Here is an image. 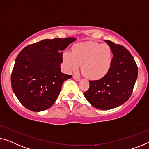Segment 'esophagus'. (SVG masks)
I'll return each instance as SVG.
<instances>
[{"label": "esophagus", "instance_id": "obj_1", "mask_svg": "<svg viewBox=\"0 0 149 149\" xmlns=\"http://www.w3.org/2000/svg\"><path fill=\"white\" fill-rule=\"evenodd\" d=\"M73 77H74V79H75V81H79V80H80V77H79V76H77V75H74Z\"/></svg>", "mask_w": 149, "mask_h": 149}]
</instances>
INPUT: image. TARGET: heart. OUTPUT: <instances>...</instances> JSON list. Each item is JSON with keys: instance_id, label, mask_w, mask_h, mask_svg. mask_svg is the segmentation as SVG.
Returning a JSON list of instances; mask_svg holds the SVG:
<instances>
[{"instance_id": "heart-1", "label": "heart", "mask_w": 149, "mask_h": 149, "mask_svg": "<svg viewBox=\"0 0 149 149\" xmlns=\"http://www.w3.org/2000/svg\"><path fill=\"white\" fill-rule=\"evenodd\" d=\"M63 63L70 72H77L82 65V72L90 79H97L104 77L110 70L112 52L109 46L93 42L77 44L73 52H64Z\"/></svg>"}]
</instances>
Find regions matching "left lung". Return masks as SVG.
Here are the masks:
<instances>
[{
  "label": "left lung",
  "instance_id": "8db88e82",
  "mask_svg": "<svg viewBox=\"0 0 149 149\" xmlns=\"http://www.w3.org/2000/svg\"><path fill=\"white\" fill-rule=\"evenodd\" d=\"M113 56L110 70L98 80L89 81L84 96L94 107L109 110L117 107L130 97L138 77V67L131 53L121 45L104 40Z\"/></svg>",
  "mask_w": 149,
  "mask_h": 149
}]
</instances>
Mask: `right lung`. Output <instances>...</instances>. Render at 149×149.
Returning a JSON list of instances; mask_svg holds the SVG:
<instances>
[{"label": "right lung", "mask_w": 149, "mask_h": 149, "mask_svg": "<svg viewBox=\"0 0 149 149\" xmlns=\"http://www.w3.org/2000/svg\"><path fill=\"white\" fill-rule=\"evenodd\" d=\"M75 38L45 39L25 47L17 56L11 74V86L25 107L40 112L51 107L62 84L71 75L61 72L63 51Z\"/></svg>", "instance_id": "1"}]
</instances>
